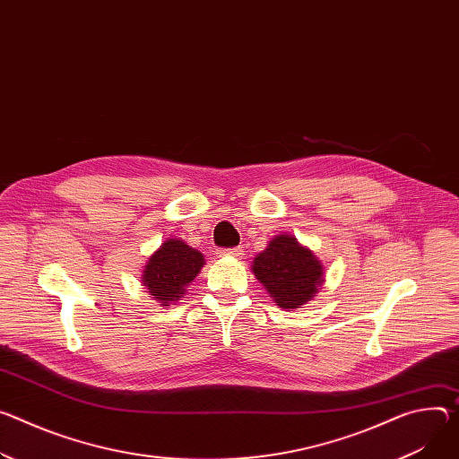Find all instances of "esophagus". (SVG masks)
<instances>
[{"label":"esophagus","instance_id":"obj_1","mask_svg":"<svg viewBox=\"0 0 459 459\" xmlns=\"http://www.w3.org/2000/svg\"><path fill=\"white\" fill-rule=\"evenodd\" d=\"M241 255H243V248H239V247L225 248V251H221V256H230V258H239Z\"/></svg>","mask_w":459,"mask_h":459}]
</instances>
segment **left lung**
<instances>
[{
  "mask_svg": "<svg viewBox=\"0 0 459 459\" xmlns=\"http://www.w3.org/2000/svg\"><path fill=\"white\" fill-rule=\"evenodd\" d=\"M251 269L276 306L283 309H299L307 304L324 283L320 260L290 234L274 236L265 251L253 260Z\"/></svg>",
  "mask_w": 459,
  "mask_h": 459,
  "instance_id": "left-lung-1",
  "label": "left lung"
}]
</instances>
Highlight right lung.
I'll list each match as a JSON object with an SVG mask.
<instances>
[{
    "instance_id": "right-lung-1",
    "label": "right lung",
    "mask_w": 459,
    "mask_h": 459,
    "mask_svg": "<svg viewBox=\"0 0 459 459\" xmlns=\"http://www.w3.org/2000/svg\"><path fill=\"white\" fill-rule=\"evenodd\" d=\"M204 258L183 239H166L148 258L143 271V283L160 306H170L183 299L186 285L199 274Z\"/></svg>"
}]
</instances>
